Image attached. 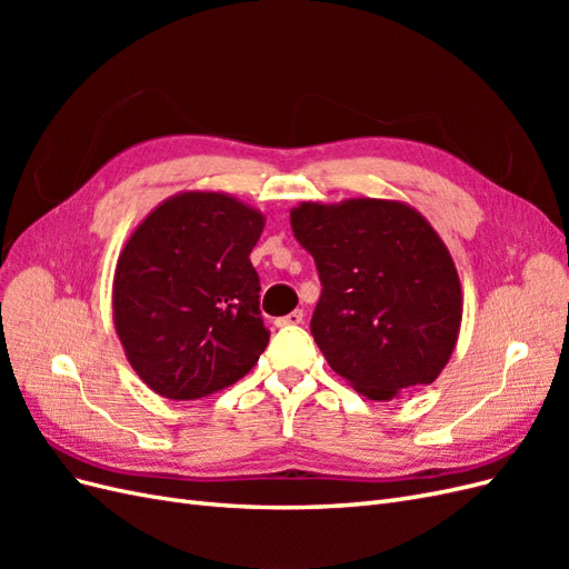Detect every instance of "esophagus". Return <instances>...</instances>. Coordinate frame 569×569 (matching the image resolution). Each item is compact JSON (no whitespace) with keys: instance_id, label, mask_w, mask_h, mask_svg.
I'll return each mask as SVG.
<instances>
[{"instance_id":"esophagus-1","label":"esophagus","mask_w":569,"mask_h":569,"mask_svg":"<svg viewBox=\"0 0 569 569\" xmlns=\"http://www.w3.org/2000/svg\"><path fill=\"white\" fill-rule=\"evenodd\" d=\"M301 322H303V311H301V308H297V311H291L289 316H282V318L274 320V325H278V327H291V325H301Z\"/></svg>"}]
</instances>
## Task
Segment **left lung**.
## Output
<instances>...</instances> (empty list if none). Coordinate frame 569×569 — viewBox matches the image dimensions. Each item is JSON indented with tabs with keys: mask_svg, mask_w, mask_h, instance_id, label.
<instances>
[{
	"mask_svg": "<svg viewBox=\"0 0 569 569\" xmlns=\"http://www.w3.org/2000/svg\"><path fill=\"white\" fill-rule=\"evenodd\" d=\"M289 216L320 272L311 332L330 368L370 401L432 385L456 349L462 289L427 218L370 197L301 201Z\"/></svg>",
	"mask_w": 569,
	"mask_h": 569,
	"instance_id": "obj_1",
	"label": "left lung"
}]
</instances>
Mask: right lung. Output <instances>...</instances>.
I'll list each match as a JSON object with an SVG mask.
<instances>
[{"label":"right lung","mask_w":569,"mask_h":569,"mask_svg":"<svg viewBox=\"0 0 569 569\" xmlns=\"http://www.w3.org/2000/svg\"><path fill=\"white\" fill-rule=\"evenodd\" d=\"M266 216L226 192L161 201L120 249L113 325L140 380L192 401L234 385L258 363L270 332L249 253Z\"/></svg>","instance_id":"obj_1"}]
</instances>
